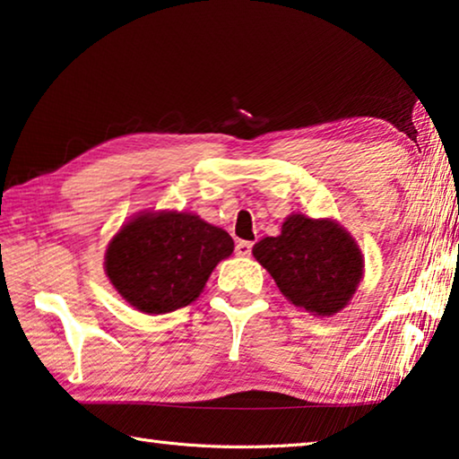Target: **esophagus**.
<instances>
[{
	"label": "esophagus",
	"mask_w": 459,
	"mask_h": 459,
	"mask_svg": "<svg viewBox=\"0 0 459 459\" xmlns=\"http://www.w3.org/2000/svg\"><path fill=\"white\" fill-rule=\"evenodd\" d=\"M251 249H253L251 241H237V245H235V253L241 257H249Z\"/></svg>",
	"instance_id": "obj_1"
}]
</instances>
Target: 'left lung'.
Returning <instances> with one entry per match:
<instances>
[{
  "label": "left lung",
  "instance_id": "left-lung-1",
  "mask_svg": "<svg viewBox=\"0 0 459 459\" xmlns=\"http://www.w3.org/2000/svg\"><path fill=\"white\" fill-rule=\"evenodd\" d=\"M253 255L294 307L321 316L339 312L355 294L363 273L361 251L333 221L292 214L280 237H265Z\"/></svg>",
  "mask_w": 459,
  "mask_h": 459
}]
</instances>
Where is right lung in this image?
<instances>
[{"label":"right lung","mask_w":459,"mask_h":459,"mask_svg":"<svg viewBox=\"0 0 459 459\" xmlns=\"http://www.w3.org/2000/svg\"><path fill=\"white\" fill-rule=\"evenodd\" d=\"M227 230L186 212L141 214L122 227L106 251V273L128 304L147 315L184 308L229 257Z\"/></svg>","instance_id":"obj_1"}]
</instances>
